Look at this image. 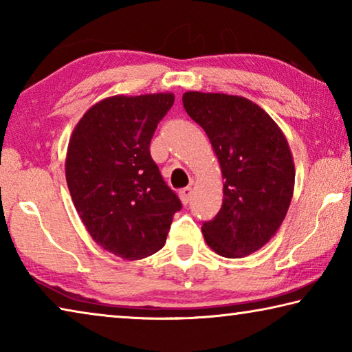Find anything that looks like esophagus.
<instances>
[{
  "instance_id": "34e87169",
  "label": "esophagus",
  "mask_w": 352,
  "mask_h": 352,
  "mask_svg": "<svg viewBox=\"0 0 352 352\" xmlns=\"http://www.w3.org/2000/svg\"><path fill=\"white\" fill-rule=\"evenodd\" d=\"M178 195H180V199H182L183 204L188 205L189 200H190V195H192V189H190V188H183V189H180V192H178Z\"/></svg>"
}]
</instances>
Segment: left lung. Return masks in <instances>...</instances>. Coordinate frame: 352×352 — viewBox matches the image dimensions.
Listing matches in <instances>:
<instances>
[{
  "instance_id": "8db88e82",
  "label": "left lung",
  "mask_w": 352,
  "mask_h": 352,
  "mask_svg": "<svg viewBox=\"0 0 352 352\" xmlns=\"http://www.w3.org/2000/svg\"><path fill=\"white\" fill-rule=\"evenodd\" d=\"M183 105L206 132L225 178L222 208L201 233L217 254L245 258L276 234L289 211L295 188L289 142L247 98L186 91Z\"/></svg>"
}]
</instances>
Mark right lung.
<instances>
[{
  "mask_svg": "<svg viewBox=\"0 0 352 352\" xmlns=\"http://www.w3.org/2000/svg\"><path fill=\"white\" fill-rule=\"evenodd\" d=\"M174 100V93L105 98L71 133L65 175L76 211L91 239L122 259L162 250L182 210L148 151Z\"/></svg>",
  "mask_w": 352,
  "mask_h": 352,
  "instance_id": "right-lung-1",
  "label": "right lung"
}]
</instances>
